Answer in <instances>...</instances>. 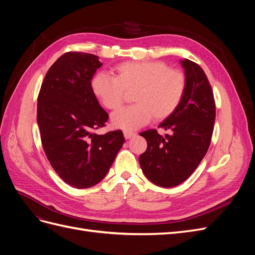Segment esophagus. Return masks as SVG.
<instances>
[{
	"label": "esophagus",
	"mask_w": 255,
	"mask_h": 255,
	"mask_svg": "<svg viewBox=\"0 0 255 255\" xmlns=\"http://www.w3.org/2000/svg\"><path fill=\"white\" fill-rule=\"evenodd\" d=\"M123 135H125L126 139H129V138H132L133 136H135L136 133L132 132V130H125V132H123Z\"/></svg>",
	"instance_id": "34e87169"
}]
</instances>
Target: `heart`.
Segmentation results:
<instances>
[{"mask_svg": "<svg viewBox=\"0 0 255 255\" xmlns=\"http://www.w3.org/2000/svg\"><path fill=\"white\" fill-rule=\"evenodd\" d=\"M94 94L107 110L119 109L134 94V105L113 114L116 128L135 129L152 118L164 120L181 104L186 78L182 71L170 69L163 61H126L116 68V76L104 72L95 75L91 82Z\"/></svg>", "mask_w": 255, "mask_h": 255, "instance_id": "heart-1", "label": "heart"}]
</instances>
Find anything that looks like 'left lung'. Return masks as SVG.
Segmentation results:
<instances>
[{
  "instance_id": "1",
  "label": "left lung",
  "mask_w": 255,
  "mask_h": 255,
  "mask_svg": "<svg viewBox=\"0 0 255 255\" xmlns=\"http://www.w3.org/2000/svg\"><path fill=\"white\" fill-rule=\"evenodd\" d=\"M186 89L176 111L158 128L170 134L148 129L145 152L139 156L142 172L155 185L174 187L186 181L210 148L216 119L213 89L203 69L189 59L181 60Z\"/></svg>"
}]
</instances>
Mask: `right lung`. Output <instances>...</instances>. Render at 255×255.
I'll list each match as a JSON object with an SVG mask.
<instances>
[{
    "instance_id": "1",
    "label": "right lung",
    "mask_w": 255,
    "mask_h": 255,
    "mask_svg": "<svg viewBox=\"0 0 255 255\" xmlns=\"http://www.w3.org/2000/svg\"><path fill=\"white\" fill-rule=\"evenodd\" d=\"M102 66L94 54L67 52L48 70L37 103L41 143L65 183L83 189L104 179L125 142L122 130L94 133L109 120L91 87Z\"/></svg>"
}]
</instances>
